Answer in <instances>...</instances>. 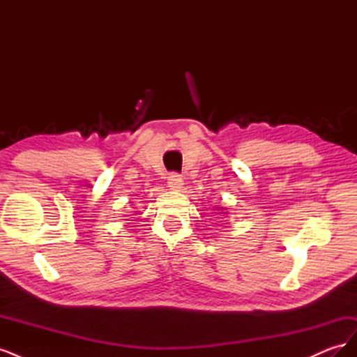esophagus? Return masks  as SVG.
Listing matches in <instances>:
<instances>
[{
	"label": "esophagus",
	"mask_w": 357,
	"mask_h": 357,
	"mask_svg": "<svg viewBox=\"0 0 357 357\" xmlns=\"http://www.w3.org/2000/svg\"><path fill=\"white\" fill-rule=\"evenodd\" d=\"M168 188L171 190H180L183 188V178L177 172H171L168 177Z\"/></svg>",
	"instance_id": "34e87169"
}]
</instances>
